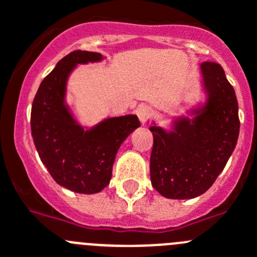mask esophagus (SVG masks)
<instances>
[{"label":"esophagus","instance_id":"obj_1","mask_svg":"<svg viewBox=\"0 0 257 257\" xmlns=\"http://www.w3.org/2000/svg\"><path fill=\"white\" fill-rule=\"evenodd\" d=\"M152 115H154V110L150 106L142 105L137 108V116L140 119L141 124H145L146 120H149Z\"/></svg>","mask_w":257,"mask_h":257}]
</instances>
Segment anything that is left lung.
Returning <instances> with one entry per match:
<instances>
[{
	"instance_id": "obj_1",
	"label": "left lung",
	"mask_w": 257,
	"mask_h": 257,
	"mask_svg": "<svg viewBox=\"0 0 257 257\" xmlns=\"http://www.w3.org/2000/svg\"><path fill=\"white\" fill-rule=\"evenodd\" d=\"M206 101L173 119L172 129L152 123V187L173 200L202 195L223 172L239 134L238 102L223 68L201 64Z\"/></svg>"
}]
</instances>
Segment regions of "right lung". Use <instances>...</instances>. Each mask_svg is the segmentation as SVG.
Listing matches in <instances>:
<instances>
[{"label":"right lung","instance_id":"right-lung-1","mask_svg":"<svg viewBox=\"0 0 257 257\" xmlns=\"http://www.w3.org/2000/svg\"><path fill=\"white\" fill-rule=\"evenodd\" d=\"M98 52L73 51L42 80L32 105L31 126L41 161L61 187L77 193L101 192L111 179L117 150L141 125L137 115L82 126L66 103L68 79L78 64L100 62Z\"/></svg>","mask_w":257,"mask_h":257}]
</instances>
